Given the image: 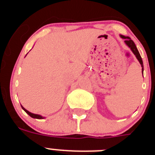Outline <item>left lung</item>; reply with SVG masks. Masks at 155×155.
<instances>
[{"instance_id":"left-lung-1","label":"left lung","mask_w":155,"mask_h":155,"mask_svg":"<svg viewBox=\"0 0 155 155\" xmlns=\"http://www.w3.org/2000/svg\"><path fill=\"white\" fill-rule=\"evenodd\" d=\"M120 37H121L122 39H125V43L126 45H127V46H128L129 48H130L131 51L134 53V54L135 56H136L137 59L138 60V61L140 62V65H141V68H142V71H143V61H142V58L141 57H140V55L139 53V51H138L136 45H135V43L134 42V41L132 40V39L130 38L129 36H124V35H120Z\"/></svg>"}]
</instances>
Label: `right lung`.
<instances>
[{
  "mask_svg": "<svg viewBox=\"0 0 155 155\" xmlns=\"http://www.w3.org/2000/svg\"><path fill=\"white\" fill-rule=\"evenodd\" d=\"M21 108H22V109L23 110L25 111V113H27V114L28 115H29L30 116H31V118H34V119H39V120H41V119H44L45 117H43V116H40V115H38V114H34V113H30L29 111H28L27 110V109H25L24 107H23L22 105H21Z\"/></svg>",
  "mask_w": 155,
  "mask_h": 155,
  "instance_id": "1",
  "label": "right lung"
}]
</instances>
